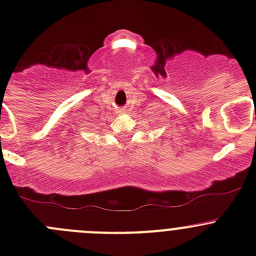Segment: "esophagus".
Masks as SVG:
<instances>
[{
  "instance_id": "obj_1",
  "label": "esophagus",
  "mask_w": 256,
  "mask_h": 256,
  "mask_svg": "<svg viewBox=\"0 0 256 256\" xmlns=\"http://www.w3.org/2000/svg\"><path fill=\"white\" fill-rule=\"evenodd\" d=\"M121 112H124V110H122V109H121Z\"/></svg>"
}]
</instances>
